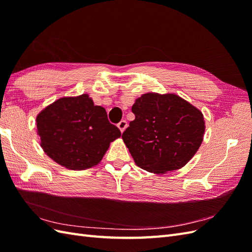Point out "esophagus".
<instances>
[{
    "instance_id": "34e87169",
    "label": "esophagus",
    "mask_w": 252,
    "mask_h": 252,
    "mask_svg": "<svg viewBox=\"0 0 252 252\" xmlns=\"http://www.w3.org/2000/svg\"><path fill=\"white\" fill-rule=\"evenodd\" d=\"M118 127H119V129L121 130V132H123L125 129L127 128V122L125 120H122L120 123L118 124Z\"/></svg>"
}]
</instances>
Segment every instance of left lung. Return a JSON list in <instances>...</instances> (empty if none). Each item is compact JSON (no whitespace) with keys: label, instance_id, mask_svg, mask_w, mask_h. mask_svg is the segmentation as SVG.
Here are the masks:
<instances>
[{"label":"left lung","instance_id":"left-lung-1","mask_svg":"<svg viewBox=\"0 0 252 252\" xmlns=\"http://www.w3.org/2000/svg\"><path fill=\"white\" fill-rule=\"evenodd\" d=\"M131 110L135 119L122 138L141 168L155 173L180 169L201 146L203 114L177 94H143Z\"/></svg>","mask_w":252,"mask_h":252}]
</instances>
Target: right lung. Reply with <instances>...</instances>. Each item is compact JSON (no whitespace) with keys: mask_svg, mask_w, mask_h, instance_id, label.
<instances>
[{"mask_svg":"<svg viewBox=\"0 0 252 252\" xmlns=\"http://www.w3.org/2000/svg\"><path fill=\"white\" fill-rule=\"evenodd\" d=\"M36 128L45 154L72 170L98 164L110 142L121 136L106 110L88 94L59 98L39 113Z\"/></svg>","mask_w":252,"mask_h":252,"instance_id":"right-lung-1","label":"right lung"}]
</instances>
